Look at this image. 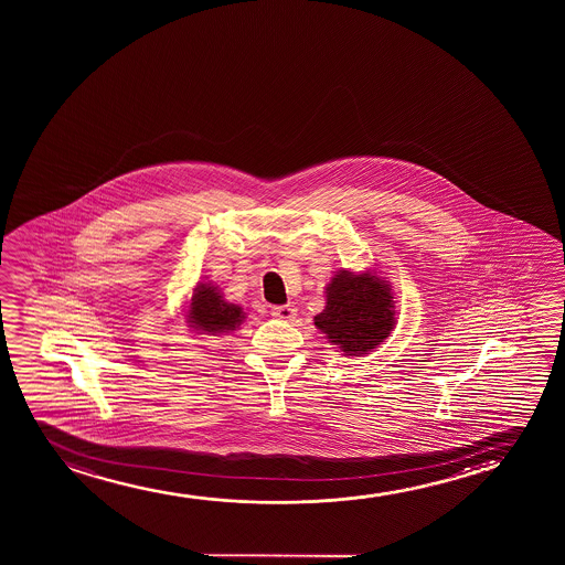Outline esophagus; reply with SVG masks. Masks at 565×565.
<instances>
[{
	"label": "esophagus",
	"instance_id": "34e87169",
	"mask_svg": "<svg viewBox=\"0 0 565 565\" xmlns=\"http://www.w3.org/2000/svg\"><path fill=\"white\" fill-rule=\"evenodd\" d=\"M271 317L279 318V320H286V322H291L297 317V309H295L294 305H281V307H274L271 309Z\"/></svg>",
	"mask_w": 565,
	"mask_h": 565
}]
</instances>
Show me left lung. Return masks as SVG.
<instances>
[{"mask_svg":"<svg viewBox=\"0 0 565 565\" xmlns=\"http://www.w3.org/2000/svg\"><path fill=\"white\" fill-rule=\"evenodd\" d=\"M315 324L345 355H366L394 330L392 286L372 271H338L326 287V307Z\"/></svg>","mask_w":565,"mask_h":565,"instance_id":"left-lung-1","label":"left lung"}]
</instances>
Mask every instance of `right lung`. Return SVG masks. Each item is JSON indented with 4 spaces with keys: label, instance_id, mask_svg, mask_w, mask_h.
I'll use <instances>...</instances> for the list:
<instances>
[{
    "label": "right lung",
    "instance_id": "1",
    "mask_svg": "<svg viewBox=\"0 0 565 565\" xmlns=\"http://www.w3.org/2000/svg\"><path fill=\"white\" fill-rule=\"evenodd\" d=\"M243 310L233 302L225 301L217 287L210 284H199L194 287L191 310H189V324L196 332L220 335L235 330L243 322Z\"/></svg>",
    "mask_w": 565,
    "mask_h": 565
}]
</instances>
